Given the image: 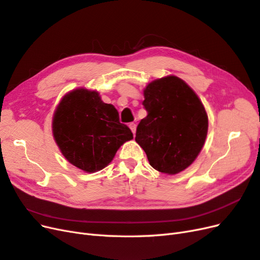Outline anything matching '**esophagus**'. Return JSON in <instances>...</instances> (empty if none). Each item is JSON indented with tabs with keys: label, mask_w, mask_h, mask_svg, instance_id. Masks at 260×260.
Returning <instances> with one entry per match:
<instances>
[{
	"label": "esophagus",
	"mask_w": 260,
	"mask_h": 260,
	"mask_svg": "<svg viewBox=\"0 0 260 260\" xmlns=\"http://www.w3.org/2000/svg\"><path fill=\"white\" fill-rule=\"evenodd\" d=\"M129 128L131 129L133 135H136V130H137V124L135 122H130L129 123Z\"/></svg>",
	"instance_id": "obj_1"
}]
</instances>
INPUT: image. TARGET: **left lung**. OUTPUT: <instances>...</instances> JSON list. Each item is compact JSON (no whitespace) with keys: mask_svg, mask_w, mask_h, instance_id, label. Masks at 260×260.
Listing matches in <instances>:
<instances>
[{"mask_svg":"<svg viewBox=\"0 0 260 260\" xmlns=\"http://www.w3.org/2000/svg\"><path fill=\"white\" fill-rule=\"evenodd\" d=\"M147 116L140 121L136 141L151 166L167 175L186 169L205 143L208 117L196 93L182 79L167 76L144 89Z\"/></svg>","mask_w":260,"mask_h":260,"instance_id":"8db88e82","label":"left lung"}]
</instances>
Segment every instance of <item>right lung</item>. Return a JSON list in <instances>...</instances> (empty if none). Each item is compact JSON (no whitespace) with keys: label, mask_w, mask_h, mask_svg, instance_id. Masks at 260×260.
Returning a JSON list of instances; mask_svg holds the SVG:
<instances>
[{"label":"right lung","mask_w":260,"mask_h":260,"mask_svg":"<svg viewBox=\"0 0 260 260\" xmlns=\"http://www.w3.org/2000/svg\"><path fill=\"white\" fill-rule=\"evenodd\" d=\"M53 137L65 158L85 172L105 168L124 142L133 139L112 104L83 88L67 93L54 113Z\"/></svg>","instance_id":"right-lung-1"}]
</instances>
